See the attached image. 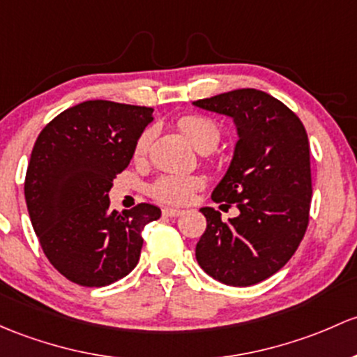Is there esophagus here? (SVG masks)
I'll return each mask as SVG.
<instances>
[{"instance_id": "1", "label": "esophagus", "mask_w": 357, "mask_h": 357, "mask_svg": "<svg viewBox=\"0 0 357 357\" xmlns=\"http://www.w3.org/2000/svg\"><path fill=\"white\" fill-rule=\"evenodd\" d=\"M162 213L166 217H179L183 213V210H179V208H172V207H166L162 210Z\"/></svg>"}]
</instances>
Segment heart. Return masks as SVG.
I'll list each match as a JSON object with an SVG mask.
<instances>
[{
	"mask_svg": "<svg viewBox=\"0 0 357 357\" xmlns=\"http://www.w3.org/2000/svg\"><path fill=\"white\" fill-rule=\"evenodd\" d=\"M179 128L186 135L190 144L202 153L212 152L220 142L219 126L213 121H210V119L204 118V116H186V118H183L179 121ZM153 137H155V130L153 128L142 131L137 144H135V155L144 157L149 152L150 145H152ZM200 186L202 179L198 176L169 174L157 179L150 186V193L160 202H167V204H185V202L190 200L191 193L197 188H200Z\"/></svg>",
	"mask_w": 357,
	"mask_h": 357,
	"instance_id": "heart-1",
	"label": "heart"
}]
</instances>
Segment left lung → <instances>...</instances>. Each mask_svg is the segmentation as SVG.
Returning a JSON list of instances; mask_svg holds the SVG:
<instances>
[{"instance_id": "8db88e82", "label": "left lung", "mask_w": 357, "mask_h": 357, "mask_svg": "<svg viewBox=\"0 0 357 357\" xmlns=\"http://www.w3.org/2000/svg\"><path fill=\"white\" fill-rule=\"evenodd\" d=\"M193 106L234 123L238 142L212 200L239 210L224 222L217 210L200 208L207 229L195 257L219 282L253 286L291 260L306 232L313 195L306 130L286 104L257 89L231 90Z\"/></svg>"}]
</instances>
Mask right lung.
Here are the masks:
<instances>
[{"label":"right lung","mask_w":357,"mask_h":357,"mask_svg":"<svg viewBox=\"0 0 357 357\" xmlns=\"http://www.w3.org/2000/svg\"><path fill=\"white\" fill-rule=\"evenodd\" d=\"M152 107L85 100L40 131L25 176L33 231L59 273L85 287L109 286L137 267L142 229L160 208L140 204L118 213L109 190L128 167Z\"/></svg>","instance_id":"1"}]
</instances>
